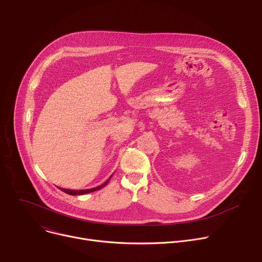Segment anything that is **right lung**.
I'll use <instances>...</instances> for the list:
<instances>
[{"instance_id":"1","label":"right lung","mask_w":262,"mask_h":262,"mask_svg":"<svg viewBox=\"0 0 262 262\" xmlns=\"http://www.w3.org/2000/svg\"><path fill=\"white\" fill-rule=\"evenodd\" d=\"M110 178H112V176H110V177L108 178V181H106V182H105L104 184H102L101 186L92 188V189H87V190H68V189H63V188H59V189H60L61 191H63L64 193H67V194H70V195H81V194L90 193V192H93V191L102 189L103 187H105V186L108 184V182L110 181Z\"/></svg>"}]
</instances>
